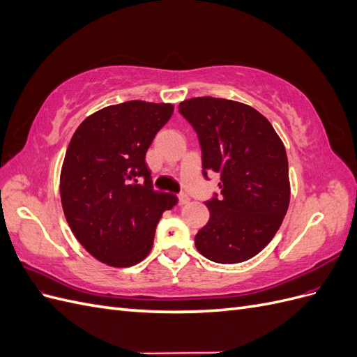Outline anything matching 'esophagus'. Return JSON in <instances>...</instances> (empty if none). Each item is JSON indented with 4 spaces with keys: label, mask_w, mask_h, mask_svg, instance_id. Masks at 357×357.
I'll list each match as a JSON object with an SVG mask.
<instances>
[{
    "label": "esophagus",
    "mask_w": 357,
    "mask_h": 357,
    "mask_svg": "<svg viewBox=\"0 0 357 357\" xmlns=\"http://www.w3.org/2000/svg\"><path fill=\"white\" fill-rule=\"evenodd\" d=\"M177 198H178V204L180 205H185V204L189 202V197L186 195V193H178Z\"/></svg>",
    "instance_id": "obj_1"
}]
</instances>
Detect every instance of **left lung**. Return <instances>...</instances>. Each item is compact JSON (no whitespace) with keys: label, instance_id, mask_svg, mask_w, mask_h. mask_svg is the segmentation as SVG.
<instances>
[{"label":"left lung","instance_id":"left-lung-1","mask_svg":"<svg viewBox=\"0 0 357 357\" xmlns=\"http://www.w3.org/2000/svg\"><path fill=\"white\" fill-rule=\"evenodd\" d=\"M202 152V174L220 176V197L205 201L210 220L195 235L213 262L238 264L274 238L289 208L286 149L273 125L253 107L213 96L180 102Z\"/></svg>","mask_w":357,"mask_h":357}]
</instances>
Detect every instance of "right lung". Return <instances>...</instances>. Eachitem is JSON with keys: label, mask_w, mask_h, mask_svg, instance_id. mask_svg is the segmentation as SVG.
Listing matches in <instances>:
<instances>
[{"label": "right lung", "mask_w": 357, "mask_h": 357, "mask_svg": "<svg viewBox=\"0 0 357 357\" xmlns=\"http://www.w3.org/2000/svg\"><path fill=\"white\" fill-rule=\"evenodd\" d=\"M172 104L126 101L75 129L61 169V201L79 243L100 262L132 266L150 253L162 213L177 204L153 190L146 152ZM145 181L139 183V178Z\"/></svg>", "instance_id": "obj_1"}]
</instances>
